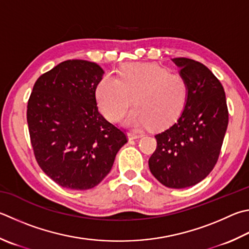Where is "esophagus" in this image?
Returning <instances> with one entry per match:
<instances>
[{"instance_id":"1","label":"esophagus","mask_w":249,"mask_h":249,"mask_svg":"<svg viewBox=\"0 0 249 249\" xmlns=\"http://www.w3.org/2000/svg\"><path fill=\"white\" fill-rule=\"evenodd\" d=\"M127 137L129 140H134V139H138L140 137H142V134H137V133H128L127 134Z\"/></svg>"}]
</instances>
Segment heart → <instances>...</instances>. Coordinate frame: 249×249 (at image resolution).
Masks as SVG:
<instances>
[{
    "label": "heart",
    "instance_id": "heart-1",
    "mask_svg": "<svg viewBox=\"0 0 249 249\" xmlns=\"http://www.w3.org/2000/svg\"><path fill=\"white\" fill-rule=\"evenodd\" d=\"M187 96L184 77L156 63L126 65L117 78L107 75L96 88L99 109L111 121L122 119L134 99L136 107L124 120L132 128L151 125L160 129L171 125L182 114Z\"/></svg>",
    "mask_w": 249,
    "mask_h": 249
}]
</instances>
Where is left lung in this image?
I'll return each instance as SVG.
<instances>
[{
	"mask_svg": "<svg viewBox=\"0 0 249 249\" xmlns=\"http://www.w3.org/2000/svg\"><path fill=\"white\" fill-rule=\"evenodd\" d=\"M186 80V106L178 120L156 135L157 149L149 169L170 188L194 186L215 165L229 123L222 85L201 63L185 57L172 58Z\"/></svg>",
	"mask_w": 249,
	"mask_h": 249,
	"instance_id": "1",
	"label": "left lung"
}]
</instances>
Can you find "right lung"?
<instances>
[{
  "mask_svg": "<svg viewBox=\"0 0 249 249\" xmlns=\"http://www.w3.org/2000/svg\"><path fill=\"white\" fill-rule=\"evenodd\" d=\"M103 74L96 63L67 60L40 76L30 94L27 122L36 159L62 187L97 186L127 142L98 111L96 88Z\"/></svg>",
  "mask_w": 249,
  "mask_h": 249,
  "instance_id": "add662e5",
  "label": "right lung"
}]
</instances>
